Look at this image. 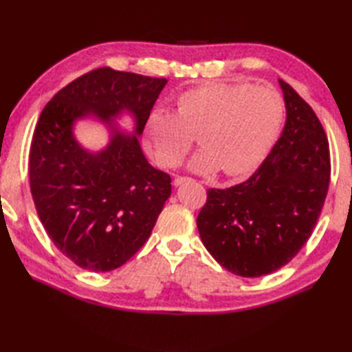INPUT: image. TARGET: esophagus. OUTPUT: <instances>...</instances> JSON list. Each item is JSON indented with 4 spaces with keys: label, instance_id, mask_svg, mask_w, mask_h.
<instances>
[{
    "label": "esophagus",
    "instance_id": "esophagus-1",
    "mask_svg": "<svg viewBox=\"0 0 352 352\" xmlns=\"http://www.w3.org/2000/svg\"><path fill=\"white\" fill-rule=\"evenodd\" d=\"M186 182H190V178L189 177H177L175 180H174V184L175 186H180V184H183Z\"/></svg>",
    "mask_w": 352,
    "mask_h": 352
}]
</instances>
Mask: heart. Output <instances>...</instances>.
<instances>
[{"mask_svg": "<svg viewBox=\"0 0 352 352\" xmlns=\"http://www.w3.org/2000/svg\"><path fill=\"white\" fill-rule=\"evenodd\" d=\"M284 121V102L274 89L251 83H207L177 98V110L148 116L144 140L163 168L180 166L195 144L190 168L201 174L222 169L226 175H248L263 162Z\"/></svg>", "mask_w": 352, "mask_h": 352, "instance_id": "obj_1", "label": "heart"}]
</instances>
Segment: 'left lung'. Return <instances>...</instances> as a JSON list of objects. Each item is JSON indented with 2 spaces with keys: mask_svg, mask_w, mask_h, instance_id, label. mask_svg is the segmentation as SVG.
<instances>
[{
  "mask_svg": "<svg viewBox=\"0 0 352 352\" xmlns=\"http://www.w3.org/2000/svg\"><path fill=\"white\" fill-rule=\"evenodd\" d=\"M286 125L258 169L208 189L197 226L207 251L231 274L261 276L294 258L311 236L330 184L328 140L316 113L286 81Z\"/></svg>",
  "mask_w": 352,
  "mask_h": 352,
  "instance_id": "obj_1",
  "label": "left lung"
}]
</instances>
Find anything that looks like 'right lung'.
Returning a JSON list of instances; mask_svg holds the SVG:
<instances>
[{
    "label": "right lung",
    "instance_id": "obj_1",
    "mask_svg": "<svg viewBox=\"0 0 352 352\" xmlns=\"http://www.w3.org/2000/svg\"><path fill=\"white\" fill-rule=\"evenodd\" d=\"M166 78L98 68L60 89L39 116L30 145L28 177L36 212L65 257L94 272L122 266L148 241L170 195V177L153 168L138 136ZM124 109L134 135L111 119ZM95 116L112 131L109 145L89 153L73 138V122Z\"/></svg>",
    "mask_w": 352,
    "mask_h": 352
}]
</instances>
